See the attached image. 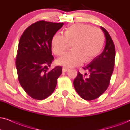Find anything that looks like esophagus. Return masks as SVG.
Here are the masks:
<instances>
[{"mask_svg": "<svg viewBox=\"0 0 130 130\" xmlns=\"http://www.w3.org/2000/svg\"><path fill=\"white\" fill-rule=\"evenodd\" d=\"M69 70L68 68H66V67H63V72H66L67 71Z\"/></svg>", "mask_w": 130, "mask_h": 130, "instance_id": "obj_1", "label": "esophagus"}]
</instances>
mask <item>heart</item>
<instances>
[{
	"mask_svg": "<svg viewBox=\"0 0 130 130\" xmlns=\"http://www.w3.org/2000/svg\"><path fill=\"white\" fill-rule=\"evenodd\" d=\"M69 41H73V50L64 54L57 60L58 64L75 67L89 61L98 56L102 48L104 35L98 28L89 24L77 23L66 29L64 35L57 33L51 41L53 53L61 55L68 47Z\"/></svg>",
	"mask_w": 130,
	"mask_h": 130,
	"instance_id": "1",
	"label": "heart"
}]
</instances>
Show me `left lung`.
Wrapping results in <instances>:
<instances>
[{"instance_id":"8db88e82","label":"left lung","mask_w":130,"mask_h":130,"mask_svg":"<svg viewBox=\"0 0 130 130\" xmlns=\"http://www.w3.org/2000/svg\"><path fill=\"white\" fill-rule=\"evenodd\" d=\"M101 29L105 37V46L101 54L83 69L88 74H81L73 81L76 91L83 99L91 101L104 93L109 85L115 63V50L113 41L108 31L102 26Z\"/></svg>"}]
</instances>
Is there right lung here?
<instances>
[{
    "label": "right lung",
    "instance_id": "right-lung-1",
    "mask_svg": "<svg viewBox=\"0 0 130 130\" xmlns=\"http://www.w3.org/2000/svg\"><path fill=\"white\" fill-rule=\"evenodd\" d=\"M63 23L37 21L28 27L18 44L16 67L18 80L26 93L37 100L50 96L62 73V67L50 70L54 57L51 41Z\"/></svg>",
    "mask_w": 130,
    "mask_h": 130
}]
</instances>
